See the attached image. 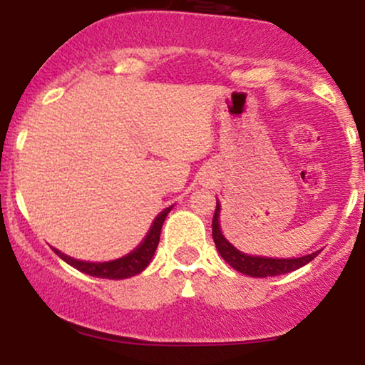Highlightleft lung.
<instances>
[{"instance_id":"1","label":"left lung","mask_w":365,"mask_h":365,"mask_svg":"<svg viewBox=\"0 0 365 365\" xmlns=\"http://www.w3.org/2000/svg\"><path fill=\"white\" fill-rule=\"evenodd\" d=\"M220 202H216V211L215 217H212V238H215V244L217 252L221 254V257L225 259L233 269L240 271V273L254 276V278H267V276H278L290 273V271L299 269V267L305 266L312 261L319 252H314L304 257H295V259H269V257H254V255L242 254L240 250H237L235 247L230 244L228 240L223 237L220 230Z\"/></svg>"}]
</instances>
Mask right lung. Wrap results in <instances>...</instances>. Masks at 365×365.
Listing matches in <instances>:
<instances>
[{
  "label": "right lung",
  "instance_id": "add662e5",
  "mask_svg": "<svg viewBox=\"0 0 365 365\" xmlns=\"http://www.w3.org/2000/svg\"><path fill=\"white\" fill-rule=\"evenodd\" d=\"M171 207H166L161 215H158L154 220L153 226H150L149 233L145 235L142 244L137 247L135 250L125 255V257L116 259V261L110 262H86V261H77V259L68 257V255L61 254L60 250L53 249L60 257L70 266H73L75 269L82 271V273L98 276V278H110V279H121V278H130V276L139 274L140 271H144L148 267V264L153 259L154 252H156L158 244H159V235H161L163 223H165V217L168 216Z\"/></svg>",
  "mask_w": 365,
  "mask_h": 365
}]
</instances>
